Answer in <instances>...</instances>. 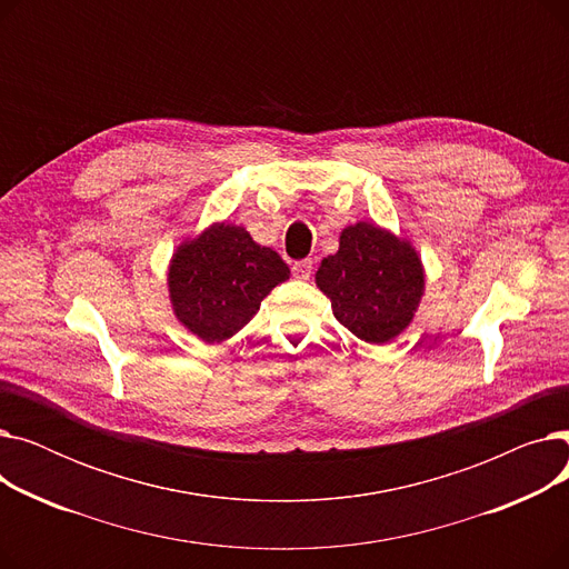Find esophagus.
Segmentation results:
<instances>
[{"label":"esophagus","instance_id":"1","mask_svg":"<svg viewBox=\"0 0 569 569\" xmlns=\"http://www.w3.org/2000/svg\"><path fill=\"white\" fill-rule=\"evenodd\" d=\"M311 269H313V260L311 258H305V260H297L295 264H292V277H297V279H309L311 277Z\"/></svg>","mask_w":569,"mask_h":569}]
</instances>
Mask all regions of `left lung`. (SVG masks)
<instances>
[{
	"label": "left lung",
	"instance_id": "1",
	"mask_svg": "<svg viewBox=\"0 0 569 569\" xmlns=\"http://www.w3.org/2000/svg\"><path fill=\"white\" fill-rule=\"evenodd\" d=\"M316 283L330 297L335 318L357 339L385 343L412 320L425 272L408 242L362 221L341 232L339 251L322 258Z\"/></svg>",
	"mask_w": 569,
	"mask_h": 569
}]
</instances>
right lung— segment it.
I'll return each mask as SVG.
<instances>
[{
	"label": "right lung",
	"instance_id": "right-lung-1",
	"mask_svg": "<svg viewBox=\"0 0 569 569\" xmlns=\"http://www.w3.org/2000/svg\"><path fill=\"white\" fill-rule=\"evenodd\" d=\"M288 277L277 251L256 244L244 228L219 223L177 249L168 286L177 318L202 341L219 343L242 330Z\"/></svg>",
	"mask_w": 569,
	"mask_h": 569
}]
</instances>
